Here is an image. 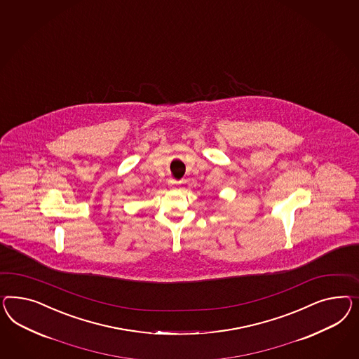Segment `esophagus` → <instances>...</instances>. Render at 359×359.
Masks as SVG:
<instances>
[{"label": "esophagus", "instance_id": "34e87169", "mask_svg": "<svg viewBox=\"0 0 359 359\" xmlns=\"http://www.w3.org/2000/svg\"><path fill=\"white\" fill-rule=\"evenodd\" d=\"M180 184H181V182H178V181H175V180H169V181H168V184H169L172 189H177Z\"/></svg>", "mask_w": 359, "mask_h": 359}]
</instances>
